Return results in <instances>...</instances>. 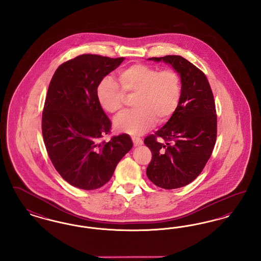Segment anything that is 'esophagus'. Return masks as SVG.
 <instances>
[{"mask_svg":"<svg viewBox=\"0 0 261 261\" xmlns=\"http://www.w3.org/2000/svg\"><path fill=\"white\" fill-rule=\"evenodd\" d=\"M132 141H133V144H134V146H135V147H138V146L143 145V141H142V139H140V138L133 137V138H132Z\"/></svg>","mask_w":261,"mask_h":261,"instance_id":"1","label":"esophagus"}]
</instances>
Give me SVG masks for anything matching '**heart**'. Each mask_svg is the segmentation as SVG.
Here are the masks:
<instances>
[{
    "mask_svg": "<svg viewBox=\"0 0 261 261\" xmlns=\"http://www.w3.org/2000/svg\"><path fill=\"white\" fill-rule=\"evenodd\" d=\"M119 86L111 78L102 79L96 90L100 108L110 113H117L124 105L126 96H136V109L117 116L113 128L132 136L149 130L156 120L167 121L176 112L181 99V79L173 69H159L147 64L135 63L118 74Z\"/></svg>",
    "mask_w": 261,
    "mask_h": 261,
    "instance_id": "heart-1",
    "label": "heart"
}]
</instances>
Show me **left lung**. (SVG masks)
<instances>
[{"label":"left lung","mask_w":261,"mask_h":261,"mask_svg":"<svg viewBox=\"0 0 261 261\" xmlns=\"http://www.w3.org/2000/svg\"><path fill=\"white\" fill-rule=\"evenodd\" d=\"M149 61L170 65L181 79L176 112L154 135L144 140L152 153L148 178L158 187L172 190L193 182L211 158L217 133L215 103L206 76L192 62L180 56Z\"/></svg>","instance_id":"1"}]
</instances>
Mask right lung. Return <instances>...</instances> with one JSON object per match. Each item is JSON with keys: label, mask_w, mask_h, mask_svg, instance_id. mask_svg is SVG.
<instances>
[{"label": "right lung", "mask_w": 261, "mask_h": 261, "mask_svg": "<svg viewBox=\"0 0 261 261\" xmlns=\"http://www.w3.org/2000/svg\"><path fill=\"white\" fill-rule=\"evenodd\" d=\"M124 60L81 55L60 65L50 80L42 115L44 143L57 171L76 188L103 186L133 147L127 134L99 142L112 123L98 102L97 86Z\"/></svg>", "instance_id": "obj_1"}]
</instances>
